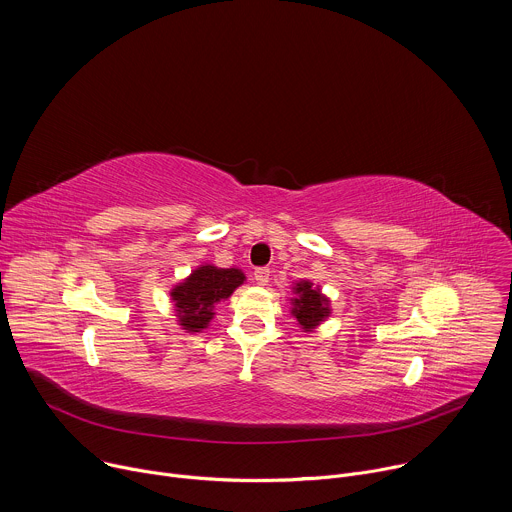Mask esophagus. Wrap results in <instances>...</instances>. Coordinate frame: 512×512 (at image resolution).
Segmentation results:
<instances>
[{
	"label": "esophagus",
	"instance_id": "34e87169",
	"mask_svg": "<svg viewBox=\"0 0 512 512\" xmlns=\"http://www.w3.org/2000/svg\"><path fill=\"white\" fill-rule=\"evenodd\" d=\"M269 269L267 267H259V269H255V273H253V277H255V281H257V285H267L269 283Z\"/></svg>",
	"mask_w": 512,
	"mask_h": 512
}]
</instances>
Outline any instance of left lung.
Wrapping results in <instances>:
<instances>
[{
  "label": "left lung",
  "instance_id": "obj_1",
  "mask_svg": "<svg viewBox=\"0 0 512 512\" xmlns=\"http://www.w3.org/2000/svg\"><path fill=\"white\" fill-rule=\"evenodd\" d=\"M294 298H291V316H294L304 332H314L330 314V300L322 294L320 285L302 279L294 285Z\"/></svg>",
  "mask_w": 512,
  "mask_h": 512
}]
</instances>
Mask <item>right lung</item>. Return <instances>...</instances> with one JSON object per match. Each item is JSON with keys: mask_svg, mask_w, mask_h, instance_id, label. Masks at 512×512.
I'll use <instances>...</instances> for the list:
<instances>
[{"mask_svg": "<svg viewBox=\"0 0 512 512\" xmlns=\"http://www.w3.org/2000/svg\"><path fill=\"white\" fill-rule=\"evenodd\" d=\"M243 283L245 273L237 267L223 269L210 263L196 267L170 291L178 318L176 322L186 332H202L214 318V306L231 298L233 291Z\"/></svg>", "mask_w": 512, "mask_h": 512, "instance_id": "obj_1", "label": "right lung"}]
</instances>
